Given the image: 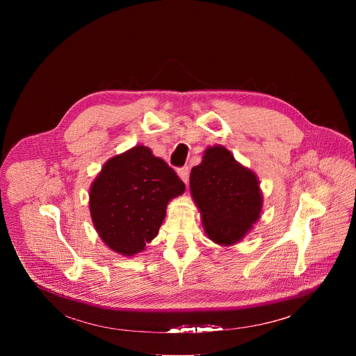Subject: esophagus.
<instances>
[{
	"label": "esophagus",
	"mask_w": 356,
	"mask_h": 356,
	"mask_svg": "<svg viewBox=\"0 0 356 356\" xmlns=\"http://www.w3.org/2000/svg\"><path fill=\"white\" fill-rule=\"evenodd\" d=\"M188 173H190V169H188L187 166L177 169V175H179V177H180L184 183H188Z\"/></svg>",
	"instance_id": "esophagus-1"
}]
</instances>
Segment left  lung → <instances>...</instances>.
Instances as JSON below:
<instances>
[{"label":"left lung","mask_w":356,"mask_h":356,"mask_svg":"<svg viewBox=\"0 0 356 356\" xmlns=\"http://www.w3.org/2000/svg\"><path fill=\"white\" fill-rule=\"evenodd\" d=\"M190 193L207 236L221 245L241 242L261 218L264 195L257 173L222 145L209 146L190 173Z\"/></svg>","instance_id":"obj_1"}]
</instances>
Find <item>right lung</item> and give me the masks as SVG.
<instances>
[{
    "mask_svg": "<svg viewBox=\"0 0 356 356\" xmlns=\"http://www.w3.org/2000/svg\"><path fill=\"white\" fill-rule=\"evenodd\" d=\"M184 190L163 159L136 145L110 158L91 183L92 225L111 250L131 258L156 238L169 201Z\"/></svg>",
    "mask_w": 356,
    "mask_h": 356,
    "instance_id": "right-lung-1",
    "label": "right lung"
}]
</instances>
